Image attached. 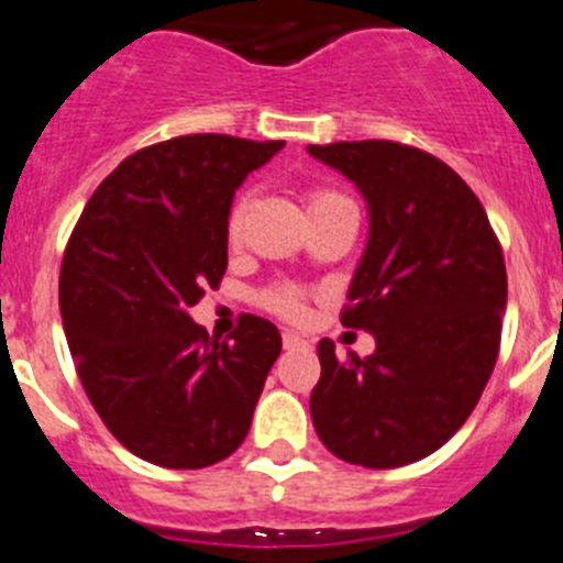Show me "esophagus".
I'll use <instances>...</instances> for the list:
<instances>
[{
	"label": "esophagus",
	"mask_w": 563,
	"mask_h": 563,
	"mask_svg": "<svg viewBox=\"0 0 563 563\" xmlns=\"http://www.w3.org/2000/svg\"><path fill=\"white\" fill-rule=\"evenodd\" d=\"M283 346H286V349H303V346H309V343H306V338H300L297 332H283Z\"/></svg>",
	"instance_id": "obj_1"
}]
</instances>
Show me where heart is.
<instances>
[{"label":"heart","instance_id":"obj_1","mask_svg":"<svg viewBox=\"0 0 563 563\" xmlns=\"http://www.w3.org/2000/svg\"><path fill=\"white\" fill-rule=\"evenodd\" d=\"M249 202L252 197L249 194H238L234 202H231L229 214H225V240L231 245H238L240 238H243V225H245V214H249ZM338 202H352L343 191L338 188H309L306 191V206H309V214L311 211H320V209H329V206H338ZM306 300H309V291L303 286H297V283H274L268 289L260 291V306L268 309L272 314H280L286 320H297L306 314Z\"/></svg>","mask_w":563,"mask_h":563}]
</instances>
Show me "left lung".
I'll return each mask as SVG.
<instances>
[{"instance_id": "obj_1", "label": "left lung", "mask_w": 563, "mask_h": 563, "mask_svg": "<svg viewBox=\"0 0 563 563\" xmlns=\"http://www.w3.org/2000/svg\"><path fill=\"white\" fill-rule=\"evenodd\" d=\"M369 202V243L340 323L375 334L346 361L318 343L311 420L349 464L395 470L464 427L493 375L507 266L481 200L443 159L391 140L309 145Z\"/></svg>"}]
</instances>
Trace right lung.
<instances>
[{
  "mask_svg": "<svg viewBox=\"0 0 563 563\" xmlns=\"http://www.w3.org/2000/svg\"><path fill=\"white\" fill-rule=\"evenodd\" d=\"M280 148L229 134L140 148L70 231L59 311L74 366L102 423L148 464L202 470L252 427L283 349L277 325L243 314L231 340H217L188 309L223 280L234 191Z\"/></svg>",
  "mask_w": 563,
  "mask_h": 563,
  "instance_id": "add662e5",
  "label": "right lung"
}]
</instances>
